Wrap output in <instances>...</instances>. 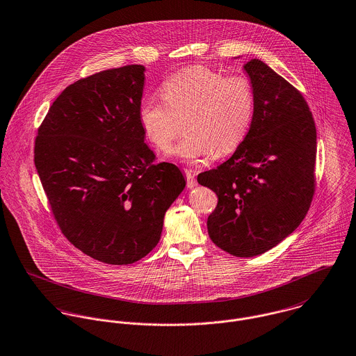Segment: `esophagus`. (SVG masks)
Listing matches in <instances>:
<instances>
[{
  "mask_svg": "<svg viewBox=\"0 0 356 356\" xmlns=\"http://www.w3.org/2000/svg\"><path fill=\"white\" fill-rule=\"evenodd\" d=\"M185 175H186V181H188V188H195L197 186V181H196V177L195 174L191 171V170H186L185 171Z\"/></svg>",
  "mask_w": 356,
  "mask_h": 356,
  "instance_id": "1",
  "label": "esophagus"
}]
</instances>
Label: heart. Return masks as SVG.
Instances as JSON below:
<instances>
[{"label":"heart","mask_w":356,"mask_h":356,"mask_svg":"<svg viewBox=\"0 0 356 356\" xmlns=\"http://www.w3.org/2000/svg\"><path fill=\"white\" fill-rule=\"evenodd\" d=\"M161 97L140 102V126L151 144L165 149L177 134V119L185 116L186 134L171 154L188 163L234 151L244 141L254 116V89L247 76H223L202 65L165 79Z\"/></svg>","instance_id":"obj_1"}]
</instances>
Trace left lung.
<instances>
[{
    "label": "left lung",
    "instance_id": "8db88e82",
    "mask_svg": "<svg viewBox=\"0 0 356 356\" xmlns=\"http://www.w3.org/2000/svg\"><path fill=\"white\" fill-rule=\"evenodd\" d=\"M237 58V57H234ZM254 89V116L229 160L199 174L218 196L208 234L238 257L264 254L292 234L314 195L316 130L303 96L266 63L244 65Z\"/></svg>",
    "mask_w": 356,
    "mask_h": 356
}]
</instances>
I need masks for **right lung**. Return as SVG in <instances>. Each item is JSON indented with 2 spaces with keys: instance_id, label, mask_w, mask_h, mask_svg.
<instances>
[{
  "instance_id": "1",
  "label": "right lung",
  "mask_w": 356,
  "mask_h": 356,
  "mask_svg": "<svg viewBox=\"0 0 356 356\" xmlns=\"http://www.w3.org/2000/svg\"><path fill=\"white\" fill-rule=\"evenodd\" d=\"M145 67L105 70L70 85L38 129L34 163L63 234L83 254L131 264L157 245L181 170L154 164L138 122Z\"/></svg>"
}]
</instances>
